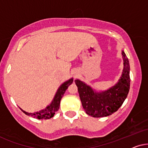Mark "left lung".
Listing matches in <instances>:
<instances>
[{
  "label": "left lung",
  "instance_id": "1",
  "mask_svg": "<svg viewBox=\"0 0 148 148\" xmlns=\"http://www.w3.org/2000/svg\"><path fill=\"white\" fill-rule=\"evenodd\" d=\"M124 70L121 79L115 86L104 92H96L85 83L76 80L82 106L88 115L95 118L108 116L123 105L130 88V66L125 52H122Z\"/></svg>",
  "mask_w": 148,
  "mask_h": 148
}]
</instances>
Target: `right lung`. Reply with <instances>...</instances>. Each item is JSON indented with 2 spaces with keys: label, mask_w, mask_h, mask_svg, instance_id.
<instances>
[{
  "label": "right lung",
  "mask_w": 148,
  "mask_h": 148,
  "mask_svg": "<svg viewBox=\"0 0 148 148\" xmlns=\"http://www.w3.org/2000/svg\"><path fill=\"white\" fill-rule=\"evenodd\" d=\"M73 82V78L72 79H70L68 81L64 82V84H62V85L57 92L56 95V97H55L52 103L49 106H48L46 109L41 110L40 112H36V113H27V112L23 111V110H20L22 111L23 113L26 114L27 116H32L34 119H50L52 117L54 116L55 114H56V112L58 111L59 108H60V101L62 99V98L64 95L65 92L69 86Z\"/></svg>",
  "instance_id": "obj_1"
}]
</instances>
